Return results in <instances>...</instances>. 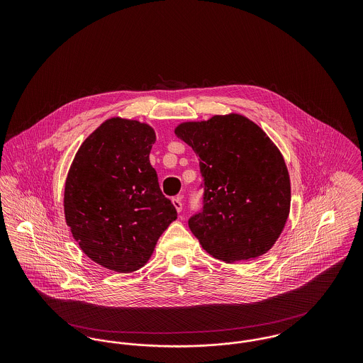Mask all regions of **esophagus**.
Returning <instances> with one entry per match:
<instances>
[{
    "mask_svg": "<svg viewBox=\"0 0 363 363\" xmlns=\"http://www.w3.org/2000/svg\"><path fill=\"white\" fill-rule=\"evenodd\" d=\"M173 206L175 207V209H177V212H178V213L182 211V200H181V197H179V196H178V197H174Z\"/></svg>",
    "mask_w": 363,
    "mask_h": 363,
    "instance_id": "obj_1",
    "label": "esophagus"
}]
</instances>
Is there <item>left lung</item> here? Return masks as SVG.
<instances>
[{
    "label": "left lung",
    "mask_w": 363,
    "mask_h": 363,
    "mask_svg": "<svg viewBox=\"0 0 363 363\" xmlns=\"http://www.w3.org/2000/svg\"><path fill=\"white\" fill-rule=\"evenodd\" d=\"M174 133L196 152L204 177V207L189 219L203 249L227 264L267 253L291 204L290 175L277 144L237 113L181 122Z\"/></svg>",
    "instance_id": "8db88e82"
}]
</instances>
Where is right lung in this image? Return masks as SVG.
<instances>
[{
  "mask_svg": "<svg viewBox=\"0 0 363 363\" xmlns=\"http://www.w3.org/2000/svg\"><path fill=\"white\" fill-rule=\"evenodd\" d=\"M155 129L113 117L83 141L64 191L65 220L92 261L129 274L144 267L177 211L150 163Z\"/></svg>",
  "mask_w": 363,
  "mask_h": 363,
  "instance_id": "obj_1",
  "label": "right lung"
}]
</instances>
